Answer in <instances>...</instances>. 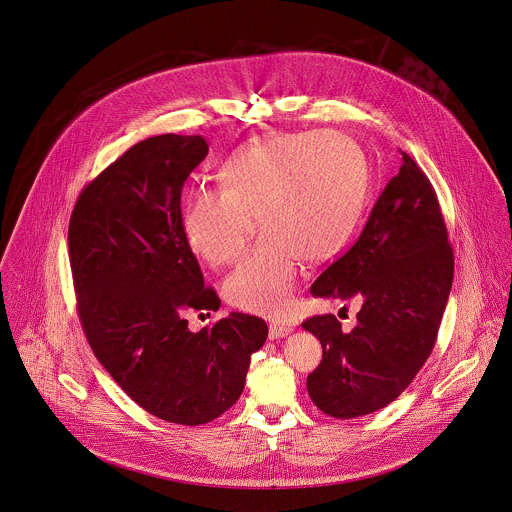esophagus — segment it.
I'll return each mask as SVG.
<instances>
[{"label": "esophagus", "instance_id": "1", "mask_svg": "<svg viewBox=\"0 0 512 512\" xmlns=\"http://www.w3.org/2000/svg\"><path fill=\"white\" fill-rule=\"evenodd\" d=\"M292 332V328L290 326H284V324H271L269 326V338L271 340H281L284 336H288Z\"/></svg>", "mask_w": 512, "mask_h": 512}]
</instances>
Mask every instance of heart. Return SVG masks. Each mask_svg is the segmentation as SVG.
Segmentation results:
<instances>
[{
  "mask_svg": "<svg viewBox=\"0 0 512 512\" xmlns=\"http://www.w3.org/2000/svg\"><path fill=\"white\" fill-rule=\"evenodd\" d=\"M218 176L222 186L186 196L184 239L206 263L224 267L243 255L257 214L263 235L224 288L245 312L281 316L302 259H334L357 228L367 192L363 157L330 131L292 133L239 149Z\"/></svg>",
  "mask_w": 512,
  "mask_h": 512,
  "instance_id": "heart-1",
  "label": "heart"
}]
</instances>
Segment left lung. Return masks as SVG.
<instances>
[{
	"label": "left lung",
	"mask_w": 512,
	"mask_h": 512,
	"mask_svg": "<svg viewBox=\"0 0 512 512\" xmlns=\"http://www.w3.org/2000/svg\"><path fill=\"white\" fill-rule=\"evenodd\" d=\"M452 281L454 249L436 190L402 153L357 241L310 288L361 304L349 332L334 314L302 322L322 343V361L306 379L312 402L334 418L391 404L436 345Z\"/></svg>",
	"instance_id": "8db88e82"
}]
</instances>
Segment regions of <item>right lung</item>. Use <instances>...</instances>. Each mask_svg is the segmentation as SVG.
<instances>
[{"instance_id": "1", "label": "right lung", "mask_w": 512, "mask_h": 512, "mask_svg": "<svg viewBox=\"0 0 512 512\" xmlns=\"http://www.w3.org/2000/svg\"><path fill=\"white\" fill-rule=\"evenodd\" d=\"M206 155L200 135L133 145L84 186L68 226L76 308L94 355L127 397L184 426L237 402L269 334L265 320L241 312L188 330L190 312L220 308L180 226L182 186Z\"/></svg>"}]
</instances>
